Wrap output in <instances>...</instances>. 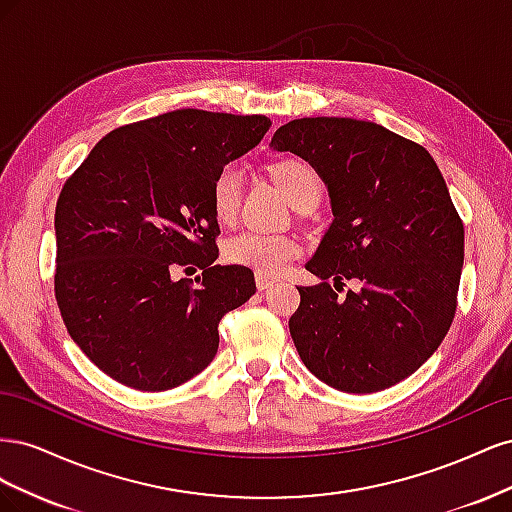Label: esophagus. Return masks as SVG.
<instances>
[{
  "instance_id": "esophagus-1",
  "label": "esophagus",
  "mask_w": 512,
  "mask_h": 512,
  "mask_svg": "<svg viewBox=\"0 0 512 512\" xmlns=\"http://www.w3.org/2000/svg\"><path fill=\"white\" fill-rule=\"evenodd\" d=\"M275 282H277V280H275V277H271V275L256 273V286H258V290H267V288H271Z\"/></svg>"
}]
</instances>
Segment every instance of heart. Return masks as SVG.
Masks as SVG:
<instances>
[{"instance_id": "obj_1", "label": "heart", "mask_w": 512, "mask_h": 512, "mask_svg": "<svg viewBox=\"0 0 512 512\" xmlns=\"http://www.w3.org/2000/svg\"><path fill=\"white\" fill-rule=\"evenodd\" d=\"M271 177L280 185L290 203H299L307 196H320V179L316 170L301 160H282L271 166ZM245 181V166L241 162H228L220 168L213 179L211 203L218 220L228 222L237 215L241 205V192ZM224 254L235 265L254 269L265 275H275L284 271L290 262L301 254V245L297 239L288 235H275V232L262 230H239L232 235Z\"/></svg>"}]
</instances>
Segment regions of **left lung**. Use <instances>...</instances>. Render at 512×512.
Returning a JSON list of instances; mask_svg holds the SVG:
<instances>
[{"label":"left lung","mask_w":512,"mask_h":512,"mask_svg":"<svg viewBox=\"0 0 512 512\" xmlns=\"http://www.w3.org/2000/svg\"><path fill=\"white\" fill-rule=\"evenodd\" d=\"M271 147L309 162L333 211L305 265L320 282L299 286L288 322L301 361L337 391L389 389L438 350L455 318L463 224L440 168L421 145L348 117L288 121ZM344 279L353 290L339 298Z\"/></svg>","instance_id":"left-lung-1"}]
</instances>
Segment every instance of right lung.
Returning a JSON list of instances; mask_svg holds the SVG:
<instances>
[{
  "label": "right lung",
  "instance_id": "obj_1",
  "mask_svg": "<svg viewBox=\"0 0 512 512\" xmlns=\"http://www.w3.org/2000/svg\"><path fill=\"white\" fill-rule=\"evenodd\" d=\"M269 128L265 115L181 108L106 134L66 181L55 297L74 344L106 376L156 393L213 361L222 316L256 292L247 267L213 265V179ZM194 266L203 278L176 280Z\"/></svg>",
  "mask_w": 512,
  "mask_h": 512
}]
</instances>
